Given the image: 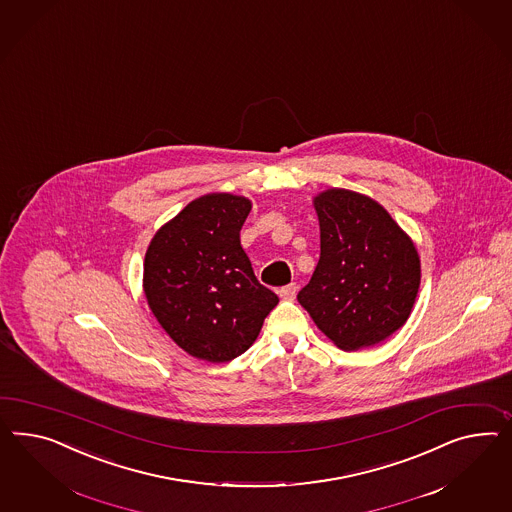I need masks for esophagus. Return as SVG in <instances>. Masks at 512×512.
Listing matches in <instances>:
<instances>
[{
    "mask_svg": "<svg viewBox=\"0 0 512 512\" xmlns=\"http://www.w3.org/2000/svg\"><path fill=\"white\" fill-rule=\"evenodd\" d=\"M296 292H298L296 283H291V285H287V287H281V289H279V296H281V300L292 302V300L296 298Z\"/></svg>",
    "mask_w": 512,
    "mask_h": 512,
    "instance_id": "obj_1",
    "label": "esophagus"
}]
</instances>
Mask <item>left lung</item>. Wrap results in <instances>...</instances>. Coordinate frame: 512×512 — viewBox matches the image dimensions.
<instances>
[{
  "instance_id": "left-lung-1",
  "label": "left lung",
  "mask_w": 512,
  "mask_h": 512,
  "mask_svg": "<svg viewBox=\"0 0 512 512\" xmlns=\"http://www.w3.org/2000/svg\"><path fill=\"white\" fill-rule=\"evenodd\" d=\"M320 259L298 302L341 350L386 341L406 324L421 283L414 240L369 195L330 188L313 197Z\"/></svg>"
}]
</instances>
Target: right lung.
I'll list each match as a JSON object with an SVG mask.
<instances>
[{"mask_svg":"<svg viewBox=\"0 0 512 512\" xmlns=\"http://www.w3.org/2000/svg\"><path fill=\"white\" fill-rule=\"evenodd\" d=\"M249 210L244 195H201L154 233L145 253L149 309L197 360L223 363L244 354L279 302L240 246Z\"/></svg>","mask_w":512,"mask_h":512,"instance_id":"add662e5","label":"right lung"}]
</instances>
